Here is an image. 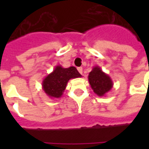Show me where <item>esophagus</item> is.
I'll list each match as a JSON object with an SVG mask.
<instances>
[{
    "mask_svg": "<svg viewBox=\"0 0 149 149\" xmlns=\"http://www.w3.org/2000/svg\"><path fill=\"white\" fill-rule=\"evenodd\" d=\"M77 70H78V72L81 73V74H83V68H81V67H79V68H77Z\"/></svg>",
    "mask_w": 149,
    "mask_h": 149,
    "instance_id": "34e87169",
    "label": "esophagus"
}]
</instances>
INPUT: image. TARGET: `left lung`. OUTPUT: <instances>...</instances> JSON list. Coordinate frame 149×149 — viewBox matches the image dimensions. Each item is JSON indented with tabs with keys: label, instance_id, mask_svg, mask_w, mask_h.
Segmentation results:
<instances>
[{
	"label": "left lung",
	"instance_id": "1",
	"mask_svg": "<svg viewBox=\"0 0 149 149\" xmlns=\"http://www.w3.org/2000/svg\"><path fill=\"white\" fill-rule=\"evenodd\" d=\"M88 79L92 89L99 97H104L113 86L111 77L104 72L99 66H94Z\"/></svg>",
	"mask_w": 149,
	"mask_h": 149
}]
</instances>
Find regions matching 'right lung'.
<instances>
[{
    "instance_id": "obj_1",
    "label": "right lung",
    "mask_w": 149,
    "mask_h": 149,
    "mask_svg": "<svg viewBox=\"0 0 149 149\" xmlns=\"http://www.w3.org/2000/svg\"><path fill=\"white\" fill-rule=\"evenodd\" d=\"M81 77L73 66L63 68L61 65H56L53 71L43 79L42 88L50 98H60L63 95L68 81Z\"/></svg>"
}]
</instances>
